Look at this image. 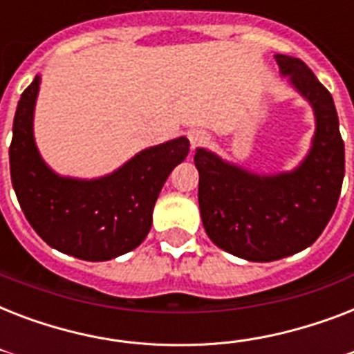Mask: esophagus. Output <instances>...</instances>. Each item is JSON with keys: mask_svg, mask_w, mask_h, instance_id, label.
Listing matches in <instances>:
<instances>
[{"mask_svg": "<svg viewBox=\"0 0 354 354\" xmlns=\"http://www.w3.org/2000/svg\"><path fill=\"white\" fill-rule=\"evenodd\" d=\"M207 139H209V136L204 130H191L189 132V141H191V149L193 150L196 147H202V145L207 143Z\"/></svg>", "mask_w": 354, "mask_h": 354, "instance_id": "34e87169", "label": "esophagus"}]
</instances>
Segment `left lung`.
Instances as JSON below:
<instances>
[{
    "mask_svg": "<svg viewBox=\"0 0 354 354\" xmlns=\"http://www.w3.org/2000/svg\"><path fill=\"white\" fill-rule=\"evenodd\" d=\"M281 77L310 104V149L290 171H250L198 147V204L205 233L235 257L270 263L313 244L335 213L346 154L335 101L307 64L275 55Z\"/></svg>",
    "mask_w": 354,
    "mask_h": 354,
    "instance_id": "left-lung-1",
    "label": "left lung"
}]
</instances>
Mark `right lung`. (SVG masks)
<instances>
[{
	"mask_svg": "<svg viewBox=\"0 0 354 354\" xmlns=\"http://www.w3.org/2000/svg\"><path fill=\"white\" fill-rule=\"evenodd\" d=\"M41 75L21 93L8 149L10 178L25 218L58 252L82 261H110L132 252L152 226L163 183L189 154L185 136L143 149L99 178L62 176L41 158L35 108Z\"/></svg>",
	"mask_w": 354,
	"mask_h": 354,
	"instance_id": "add662e5",
	"label": "right lung"
}]
</instances>
